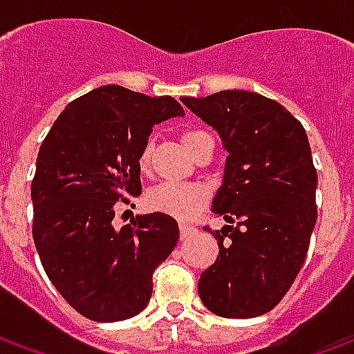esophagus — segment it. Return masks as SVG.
<instances>
[{
    "mask_svg": "<svg viewBox=\"0 0 354 354\" xmlns=\"http://www.w3.org/2000/svg\"><path fill=\"white\" fill-rule=\"evenodd\" d=\"M195 233H197V230H195L193 225H187V223H180V235H182V239L192 237V235H195Z\"/></svg>",
    "mask_w": 354,
    "mask_h": 354,
    "instance_id": "34e87169",
    "label": "esophagus"
}]
</instances>
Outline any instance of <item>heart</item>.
I'll use <instances>...</instances> for the list:
<instances>
[{
	"instance_id": "1",
	"label": "heart",
	"mask_w": 354,
	"mask_h": 354,
	"mask_svg": "<svg viewBox=\"0 0 354 354\" xmlns=\"http://www.w3.org/2000/svg\"><path fill=\"white\" fill-rule=\"evenodd\" d=\"M207 132L203 131H187L182 136L185 149L189 151V147L203 138ZM151 151H153V144L146 142L142 151H140V167L147 169V165L151 161ZM207 203V192L195 184H159L147 193V207L162 214L174 216V218H189L195 212H199L203 205Z\"/></svg>"
}]
</instances>
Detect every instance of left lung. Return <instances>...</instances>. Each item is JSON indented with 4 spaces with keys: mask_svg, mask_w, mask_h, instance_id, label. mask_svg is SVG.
<instances>
[{
    "mask_svg": "<svg viewBox=\"0 0 354 354\" xmlns=\"http://www.w3.org/2000/svg\"><path fill=\"white\" fill-rule=\"evenodd\" d=\"M225 149L210 231L220 254L199 279L208 311L252 319L273 309L304 266L317 222V170L305 129L279 102L248 91L182 96Z\"/></svg>",
    "mask_w": 354,
    "mask_h": 354,
    "instance_id": "8db88e82",
    "label": "left lung"
}]
</instances>
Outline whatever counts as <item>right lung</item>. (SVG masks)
Here are the masks:
<instances>
[{
    "label": "right lung",
    "instance_id": "right-lung-1",
    "mask_svg": "<svg viewBox=\"0 0 354 354\" xmlns=\"http://www.w3.org/2000/svg\"><path fill=\"white\" fill-rule=\"evenodd\" d=\"M184 113L172 96L104 85L70 102L43 140L34 243L55 288L87 319L117 322L149 304L151 274L180 237L176 220L151 212L121 230L111 222L123 193H142L140 151L155 124Z\"/></svg>",
    "mask_w": 354,
    "mask_h": 354
}]
</instances>
